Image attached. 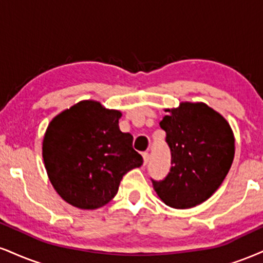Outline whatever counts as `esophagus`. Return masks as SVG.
<instances>
[{
	"label": "esophagus",
	"instance_id": "esophagus-1",
	"mask_svg": "<svg viewBox=\"0 0 263 263\" xmlns=\"http://www.w3.org/2000/svg\"><path fill=\"white\" fill-rule=\"evenodd\" d=\"M142 156H143V164L144 165H147L148 162H149V153H148V152H144Z\"/></svg>",
	"mask_w": 263,
	"mask_h": 263
}]
</instances>
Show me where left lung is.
Instances as JSON below:
<instances>
[{"instance_id":"obj_1","label":"left lung","mask_w":263,"mask_h":263,"mask_svg":"<svg viewBox=\"0 0 263 263\" xmlns=\"http://www.w3.org/2000/svg\"><path fill=\"white\" fill-rule=\"evenodd\" d=\"M160 121L172 153L163 180L152 179L154 191L173 208H191L211 197L226 179L235 153L229 123L203 103H181Z\"/></svg>"}]
</instances>
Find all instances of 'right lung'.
Instances as JSON below:
<instances>
[{
  "instance_id": "add662e5",
  "label": "right lung",
  "mask_w": 263,
  "mask_h": 263,
  "mask_svg": "<svg viewBox=\"0 0 263 263\" xmlns=\"http://www.w3.org/2000/svg\"><path fill=\"white\" fill-rule=\"evenodd\" d=\"M121 112L93 100L80 101L49 123L43 158L53 189L81 210H96L118 194L122 176L143 163L121 132Z\"/></svg>"
}]
</instances>
